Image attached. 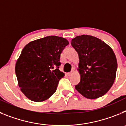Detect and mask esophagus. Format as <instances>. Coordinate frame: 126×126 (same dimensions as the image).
I'll return each mask as SVG.
<instances>
[{
    "label": "esophagus",
    "mask_w": 126,
    "mask_h": 126,
    "mask_svg": "<svg viewBox=\"0 0 126 126\" xmlns=\"http://www.w3.org/2000/svg\"><path fill=\"white\" fill-rule=\"evenodd\" d=\"M74 74V71H72L71 72V73H69L68 74H67V75L69 76H72L73 75V74Z\"/></svg>",
    "instance_id": "esophagus-1"
}]
</instances>
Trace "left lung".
Listing matches in <instances>:
<instances>
[{
  "label": "left lung",
  "mask_w": 126,
  "mask_h": 126,
  "mask_svg": "<svg viewBox=\"0 0 126 126\" xmlns=\"http://www.w3.org/2000/svg\"><path fill=\"white\" fill-rule=\"evenodd\" d=\"M79 55L78 72L81 80L76 90L88 99L106 94L113 85L117 62L110 47L96 37L83 34L71 41Z\"/></svg>",
  "instance_id": "left-lung-1"
}]
</instances>
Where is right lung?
Here are the masks:
<instances>
[{
    "label": "right lung",
    "mask_w": 126,
    "mask_h": 126,
    "mask_svg": "<svg viewBox=\"0 0 126 126\" xmlns=\"http://www.w3.org/2000/svg\"><path fill=\"white\" fill-rule=\"evenodd\" d=\"M69 42L64 38L46 36L28 43L16 63L20 90L28 99L41 102L55 93L64 76L59 70L60 57Z\"/></svg>",
    "instance_id": "1"
}]
</instances>
